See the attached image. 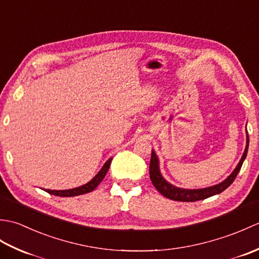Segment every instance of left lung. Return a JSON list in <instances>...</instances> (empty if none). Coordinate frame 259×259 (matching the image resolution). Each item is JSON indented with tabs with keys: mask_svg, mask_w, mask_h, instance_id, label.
<instances>
[{
	"mask_svg": "<svg viewBox=\"0 0 259 259\" xmlns=\"http://www.w3.org/2000/svg\"><path fill=\"white\" fill-rule=\"evenodd\" d=\"M248 144H249V138H248V135H247L246 149L244 151L243 157L240 159L239 163L237 164V167H236L233 174L230 175L226 180H224L223 183L218 184L216 186L208 187V188H203V189H181V188H177V187H175L172 185H170L162 178L160 171H159V161L156 153L153 151L151 152L150 166H149L150 179L152 181L153 186L156 187V189L160 192L162 196L168 198V199L176 200V201H197V200L206 199L208 197L221 194V192H223L225 189H227L228 187L234 183V180L236 177H237L239 170L241 166H243V162L247 156Z\"/></svg>",
	"mask_w": 259,
	"mask_h": 259,
	"instance_id": "1",
	"label": "left lung"
}]
</instances>
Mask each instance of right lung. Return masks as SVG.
Wrapping results in <instances>:
<instances>
[{
  "mask_svg": "<svg viewBox=\"0 0 259 259\" xmlns=\"http://www.w3.org/2000/svg\"><path fill=\"white\" fill-rule=\"evenodd\" d=\"M110 163H111V159L104 163L102 169L98 172V175L90 181V183H88L81 187H78V188L69 189V190H49V189H47L46 191L49 192V194L54 195V196H59V197H73V196H79V195L87 194V192H90L97 188L98 185L100 184L102 179L104 178V176L107 175L109 167H110Z\"/></svg>",
  "mask_w": 259,
  "mask_h": 259,
  "instance_id": "right-lung-1",
  "label": "right lung"
}]
</instances>
